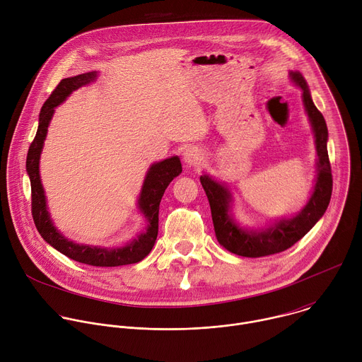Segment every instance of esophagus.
<instances>
[{
  "instance_id": "34e87169",
  "label": "esophagus",
  "mask_w": 362,
  "mask_h": 362,
  "mask_svg": "<svg viewBox=\"0 0 362 362\" xmlns=\"http://www.w3.org/2000/svg\"><path fill=\"white\" fill-rule=\"evenodd\" d=\"M203 160V151L197 146H190L183 153V162L187 168H193L200 165Z\"/></svg>"
}]
</instances>
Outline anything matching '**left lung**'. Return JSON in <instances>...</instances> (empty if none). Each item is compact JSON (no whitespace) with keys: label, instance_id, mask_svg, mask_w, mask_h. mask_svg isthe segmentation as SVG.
I'll return each instance as SVG.
<instances>
[{"label":"left lung","instance_id":"1","mask_svg":"<svg viewBox=\"0 0 362 362\" xmlns=\"http://www.w3.org/2000/svg\"><path fill=\"white\" fill-rule=\"evenodd\" d=\"M290 79L303 90V105L310 120L317 151V175L305 206L296 216L276 218L267 227H243L237 223L231 211L233 194L228 186L209 175L200 176V183L209 199L217 242L237 256L264 257L290 249L314 227L329 204L332 176L327 151L328 129L325 119L315 107L304 76L298 71H291Z\"/></svg>","mask_w":362,"mask_h":362}]
</instances>
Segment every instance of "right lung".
Here are the masks:
<instances>
[{"label": "right lung", "mask_w": 362, "mask_h": 362, "mask_svg": "<svg viewBox=\"0 0 362 362\" xmlns=\"http://www.w3.org/2000/svg\"><path fill=\"white\" fill-rule=\"evenodd\" d=\"M98 75V71H92L65 78L58 83L51 96L45 100L40 112L37 135L28 149L27 173L31 182V206L34 223L45 242L64 256L78 263L96 267H116L139 263L153 249L159 230V204L169 183L182 173V163L177 156H172L151 165L136 203L146 226L135 238H132L131 242L124 246L102 247L75 243L72 240H68L54 226L40 175V159L48 134V127L54 116L55 107L59 106L74 90L95 82Z\"/></svg>", "instance_id": "1"}]
</instances>
